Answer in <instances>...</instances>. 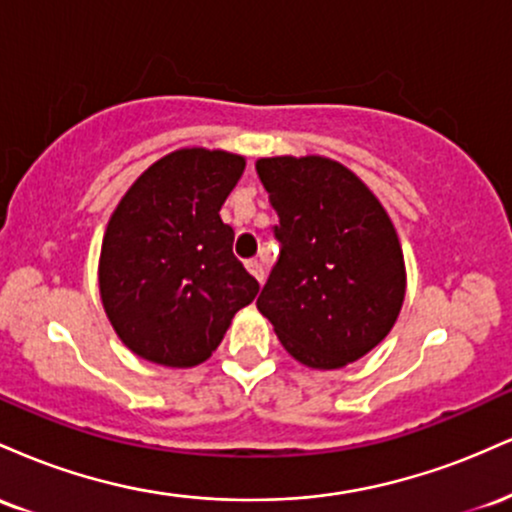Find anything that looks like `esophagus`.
Returning <instances> with one entry per match:
<instances>
[{"label":"esophagus","mask_w":512,"mask_h":512,"mask_svg":"<svg viewBox=\"0 0 512 512\" xmlns=\"http://www.w3.org/2000/svg\"><path fill=\"white\" fill-rule=\"evenodd\" d=\"M245 267H248V272L262 284V281H264V264L260 260H248V262H245Z\"/></svg>","instance_id":"34e87169"}]
</instances>
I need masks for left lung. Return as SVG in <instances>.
<instances>
[{
  "mask_svg": "<svg viewBox=\"0 0 512 512\" xmlns=\"http://www.w3.org/2000/svg\"><path fill=\"white\" fill-rule=\"evenodd\" d=\"M255 168L281 245L257 310L303 366L344 368L383 342L402 310L395 226L366 182L332 158L274 156Z\"/></svg>",
  "mask_w": 512,
  "mask_h": 512,
  "instance_id": "8db88e82",
  "label": "left lung"
}]
</instances>
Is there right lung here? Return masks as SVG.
<instances>
[{
  "mask_svg": "<svg viewBox=\"0 0 512 512\" xmlns=\"http://www.w3.org/2000/svg\"><path fill=\"white\" fill-rule=\"evenodd\" d=\"M245 158L192 146L134 180L103 236L98 286L122 344L146 361L192 368L207 361L260 284L233 255L219 211Z\"/></svg>",
  "mask_w": 512,
  "mask_h": 512,
  "instance_id": "1",
  "label": "right lung"
}]
</instances>
